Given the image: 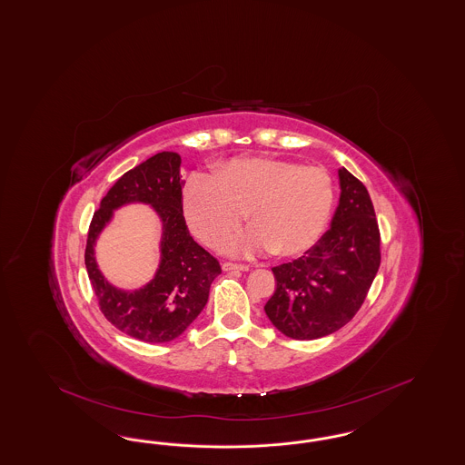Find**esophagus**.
Returning <instances> with one entry per match:
<instances>
[{
  "instance_id": "1",
  "label": "esophagus",
  "mask_w": 465,
  "mask_h": 465,
  "mask_svg": "<svg viewBox=\"0 0 465 465\" xmlns=\"http://www.w3.org/2000/svg\"><path fill=\"white\" fill-rule=\"evenodd\" d=\"M223 272H249V266L243 264H233V262H223Z\"/></svg>"
}]
</instances>
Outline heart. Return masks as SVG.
<instances>
[{
	"label": "heart",
	"mask_w": 465,
	"mask_h": 465,
	"mask_svg": "<svg viewBox=\"0 0 465 465\" xmlns=\"http://www.w3.org/2000/svg\"><path fill=\"white\" fill-rule=\"evenodd\" d=\"M333 201V180L322 168L264 156L223 161L214 176H191L182 193L187 223L211 247L230 241L247 213L252 228L224 247L235 256L304 254L320 241Z\"/></svg>",
	"instance_id": "obj_1"
}]
</instances>
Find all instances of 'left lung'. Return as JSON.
I'll use <instances>...</instances> for the list:
<instances>
[{"label": "left lung", "instance_id": "obj_1", "mask_svg": "<svg viewBox=\"0 0 465 465\" xmlns=\"http://www.w3.org/2000/svg\"><path fill=\"white\" fill-rule=\"evenodd\" d=\"M338 180L331 228L305 256L272 268L276 289L264 311L272 326L293 340L331 335L352 320L381 262L368 189L345 168L338 170Z\"/></svg>", "mask_w": 465, "mask_h": 465}]
</instances>
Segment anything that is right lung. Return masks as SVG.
<instances>
[{"instance_id":"1","label":"right lung","mask_w":465,"mask_h":465,"mask_svg":"<svg viewBox=\"0 0 465 465\" xmlns=\"http://www.w3.org/2000/svg\"><path fill=\"white\" fill-rule=\"evenodd\" d=\"M182 158L163 151L120 176L93 216L85 245V268L101 312L120 331L147 343L180 337L208 304L209 287L220 262L193 241L183 218ZM145 203L162 223L161 264L155 276L134 291L114 288L98 270L95 242L116 208Z\"/></svg>"}]
</instances>
